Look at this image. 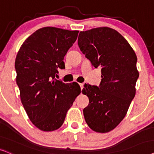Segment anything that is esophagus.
<instances>
[{
	"label": "esophagus",
	"instance_id": "esophagus-1",
	"mask_svg": "<svg viewBox=\"0 0 154 154\" xmlns=\"http://www.w3.org/2000/svg\"><path fill=\"white\" fill-rule=\"evenodd\" d=\"M79 86H80L81 89L82 90V89H83V88H84V84H83V83H79Z\"/></svg>",
	"mask_w": 154,
	"mask_h": 154
}]
</instances>
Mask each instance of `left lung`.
<instances>
[{
	"label": "left lung",
	"mask_w": 154,
	"mask_h": 154,
	"mask_svg": "<svg viewBox=\"0 0 154 154\" xmlns=\"http://www.w3.org/2000/svg\"><path fill=\"white\" fill-rule=\"evenodd\" d=\"M78 46L94 67H101L100 85L85 84L82 90L89 99L83 110L85 121L96 132H108L123 120L135 96L137 56L128 41L109 27L80 32Z\"/></svg>",
	"instance_id": "left-lung-1"
}]
</instances>
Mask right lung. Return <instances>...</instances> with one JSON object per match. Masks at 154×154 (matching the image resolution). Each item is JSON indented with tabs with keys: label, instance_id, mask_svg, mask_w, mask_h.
<instances>
[{
	"label": "right lung",
	"instance_id": "add662e5",
	"mask_svg": "<svg viewBox=\"0 0 154 154\" xmlns=\"http://www.w3.org/2000/svg\"><path fill=\"white\" fill-rule=\"evenodd\" d=\"M79 31L46 26L26 38L15 59L16 82L24 110L36 128L51 132L60 128L81 89L56 77Z\"/></svg>",
	"mask_w": 154,
	"mask_h": 154
}]
</instances>
